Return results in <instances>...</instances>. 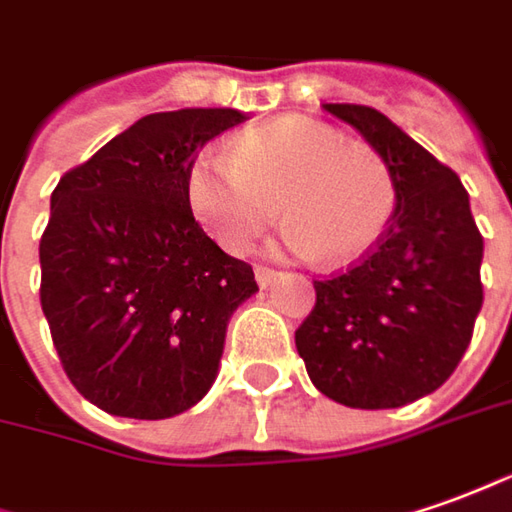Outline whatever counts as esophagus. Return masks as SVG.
Masks as SVG:
<instances>
[{"mask_svg":"<svg viewBox=\"0 0 512 512\" xmlns=\"http://www.w3.org/2000/svg\"><path fill=\"white\" fill-rule=\"evenodd\" d=\"M280 277V271L269 269V266H255V280L260 288H266V285H271L274 280Z\"/></svg>","mask_w":512,"mask_h":512,"instance_id":"34e87169","label":"esophagus"}]
</instances>
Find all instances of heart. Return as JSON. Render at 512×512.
I'll list each match as a JSON object with an SVG mask.
<instances>
[{
	"label": "heart",
	"mask_w": 512,
	"mask_h": 512,
	"mask_svg": "<svg viewBox=\"0 0 512 512\" xmlns=\"http://www.w3.org/2000/svg\"><path fill=\"white\" fill-rule=\"evenodd\" d=\"M196 221L232 255L285 215L291 252L356 263L381 243L395 212V184L373 148L311 117L249 128L227 154H198L184 179Z\"/></svg>",
	"instance_id": "1"
}]
</instances>
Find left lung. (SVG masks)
<instances>
[{"mask_svg": "<svg viewBox=\"0 0 512 512\" xmlns=\"http://www.w3.org/2000/svg\"><path fill=\"white\" fill-rule=\"evenodd\" d=\"M353 125L395 184V212L358 266L314 280L297 330L314 387L350 409H398L431 395L465 356L482 308V235L460 176L381 111L325 103Z\"/></svg>", "mask_w": 512, "mask_h": 512, "instance_id": "1", "label": "left lung"}]
</instances>
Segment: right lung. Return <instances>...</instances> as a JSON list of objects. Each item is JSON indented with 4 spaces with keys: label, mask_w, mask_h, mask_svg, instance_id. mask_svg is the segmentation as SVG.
Instances as JSON below:
<instances>
[{
    "label": "right lung",
    "mask_w": 512,
    "mask_h": 512,
    "mask_svg": "<svg viewBox=\"0 0 512 512\" xmlns=\"http://www.w3.org/2000/svg\"><path fill=\"white\" fill-rule=\"evenodd\" d=\"M238 109L142 117L69 170L41 235V311L69 381L117 417L193 409L218 375L227 325L255 271L198 227L187 168Z\"/></svg>",
    "instance_id": "obj_1"
}]
</instances>
